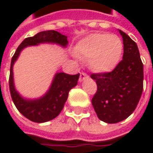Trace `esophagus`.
I'll use <instances>...</instances> for the list:
<instances>
[{
	"label": "esophagus",
	"instance_id": "esophagus-1",
	"mask_svg": "<svg viewBox=\"0 0 153 153\" xmlns=\"http://www.w3.org/2000/svg\"><path fill=\"white\" fill-rule=\"evenodd\" d=\"M87 78H88V74H87L86 73H84V72H81V73L79 74V81H82V80H84V79H87Z\"/></svg>",
	"mask_w": 153,
	"mask_h": 153
}]
</instances>
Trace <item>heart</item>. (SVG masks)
Listing matches in <instances>:
<instances>
[{
	"instance_id": "heart-1",
	"label": "heart",
	"mask_w": 153,
	"mask_h": 153,
	"mask_svg": "<svg viewBox=\"0 0 153 153\" xmlns=\"http://www.w3.org/2000/svg\"><path fill=\"white\" fill-rule=\"evenodd\" d=\"M123 51L121 39L109 33H93L75 46V54L86 58L88 65L97 72L112 70L120 62Z\"/></svg>"
}]
</instances>
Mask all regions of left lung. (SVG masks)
Listing matches in <instances>:
<instances>
[{"instance_id": "1", "label": "left lung", "mask_w": 153, "mask_h": 153, "mask_svg": "<svg viewBox=\"0 0 153 153\" xmlns=\"http://www.w3.org/2000/svg\"><path fill=\"white\" fill-rule=\"evenodd\" d=\"M123 40V57L109 73L92 74L97 89L92 105L98 119L106 123H117L135 111L143 88V65L137 43L120 30Z\"/></svg>"}]
</instances>
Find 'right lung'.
<instances>
[{"instance_id":"add662e5","label":"right lung","mask_w":153,"mask_h":153,"mask_svg":"<svg viewBox=\"0 0 153 153\" xmlns=\"http://www.w3.org/2000/svg\"><path fill=\"white\" fill-rule=\"evenodd\" d=\"M44 42L56 43L61 46L66 47L68 41L65 35H63L54 30L43 31L38 33L33 37L25 38L16 48L14 56H12L9 79L11 98L16 109L25 118L37 123L46 122L58 116L67 100L70 89L76 86L79 77V74L71 75L65 73H57L45 96L36 100L24 99L16 92L14 87L13 65L24 48L34 46Z\"/></svg>"}]
</instances>
